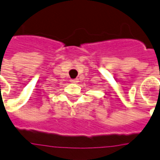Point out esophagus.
<instances>
[{
  "label": "esophagus",
  "instance_id": "obj_1",
  "mask_svg": "<svg viewBox=\"0 0 160 160\" xmlns=\"http://www.w3.org/2000/svg\"><path fill=\"white\" fill-rule=\"evenodd\" d=\"M70 82H73V83H77V82H78V79H71V80H70Z\"/></svg>",
  "mask_w": 160,
  "mask_h": 160
}]
</instances>
